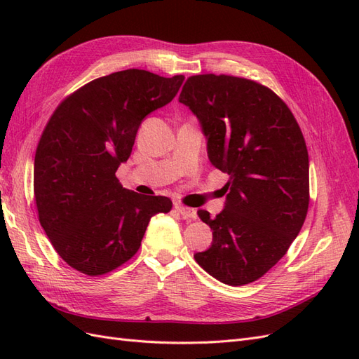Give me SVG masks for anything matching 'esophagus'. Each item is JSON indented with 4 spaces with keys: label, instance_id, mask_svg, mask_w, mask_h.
I'll return each mask as SVG.
<instances>
[{
    "label": "esophagus",
    "instance_id": "34e87169",
    "mask_svg": "<svg viewBox=\"0 0 359 359\" xmlns=\"http://www.w3.org/2000/svg\"><path fill=\"white\" fill-rule=\"evenodd\" d=\"M175 210L182 215V219H186V220H196L198 212H196V210H194V208H190V206L177 203V205H175Z\"/></svg>",
    "mask_w": 359,
    "mask_h": 359
}]
</instances>
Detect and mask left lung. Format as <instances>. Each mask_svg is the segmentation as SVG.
<instances>
[{"label":"left lung","mask_w":359,"mask_h":359,"mask_svg":"<svg viewBox=\"0 0 359 359\" xmlns=\"http://www.w3.org/2000/svg\"><path fill=\"white\" fill-rule=\"evenodd\" d=\"M180 102L198 116L208 157L229 181L211 219L212 244L194 260L229 286L256 281L286 255L307 217L309 153L287 104L268 86L231 74L190 76Z\"/></svg>","instance_id":"8db88e82"}]
</instances>
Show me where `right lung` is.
<instances>
[{
    "label": "right lung",
    "mask_w": 359,
    "mask_h": 359,
    "mask_svg": "<svg viewBox=\"0 0 359 359\" xmlns=\"http://www.w3.org/2000/svg\"><path fill=\"white\" fill-rule=\"evenodd\" d=\"M182 74L128 69L97 78L64 99L43 130L34 158L39 220L61 259L95 277L132 259L166 196L123 189L115 172L132 154L144 118L172 102Z\"/></svg>",
    "instance_id": "obj_1"
}]
</instances>
